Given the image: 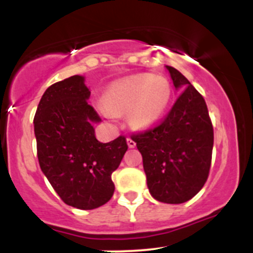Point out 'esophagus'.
<instances>
[{
	"label": "esophagus",
	"instance_id": "34e87169",
	"mask_svg": "<svg viewBox=\"0 0 253 253\" xmlns=\"http://www.w3.org/2000/svg\"><path fill=\"white\" fill-rule=\"evenodd\" d=\"M127 144H128L129 148H134V147H136V142H134L133 139L131 138V137H128V138H127Z\"/></svg>",
	"mask_w": 253,
	"mask_h": 253
}]
</instances>
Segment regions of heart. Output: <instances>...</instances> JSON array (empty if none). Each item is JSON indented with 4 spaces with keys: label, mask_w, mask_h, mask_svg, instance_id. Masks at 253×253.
I'll list each match as a JSON object with an SVG mask.
<instances>
[{
    "label": "heart",
    "mask_w": 253,
    "mask_h": 253,
    "mask_svg": "<svg viewBox=\"0 0 253 253\" xmlns=\"http://www.w3.org/2000/svg\"><path fill=\"white\" fill-rule=\"evenodd\" d=\"M172 96L171 84L164 77L137 75L114 82L104 93L103 112L128 111V121L134 128L147 129L155 126L167 112Z\"/></svg>",
    "instance_id": "1"
}]
</instances>
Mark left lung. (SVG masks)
<instances>
[{
  "label": "left lung",
  "instance_id": "obj_1",
  "mask_svg": "<svg viewBox=\"0 0 253 253\" xmlns=\"http://www.w3.org/2000/svg\"><path fill=\"white\" fill-rule=\"evenodd\" d=\"M165 68L182 93L162 124L132 139L142 154L150 195L178 205L195 197L206 183L214 134L203 96L176 68Z\"/></svg>",
  "mask_w": 253,
  "mask_h": 253
}]
</instances>
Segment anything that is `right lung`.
Segmentation results:
<instances>
[{
  "label": "right lung",
  "instance_id": "right-lung-1",
  "mask_svg": "<svg viewBox=\"0 0 253 253\" xmlns=\"http://www.w3.org/2000/svg\"><path fill=\"white\" fill-rule=\"evenodd\" d=\"M89 96L83 76H72L48 86L34 117L40 169L66 205L84 211L110 201L111 174L128 148L122 136L96 139L93 125L101 120Z\"/></svg>",
  "mask_w": 253,
  "mask_h": 253
}]
</instances>
